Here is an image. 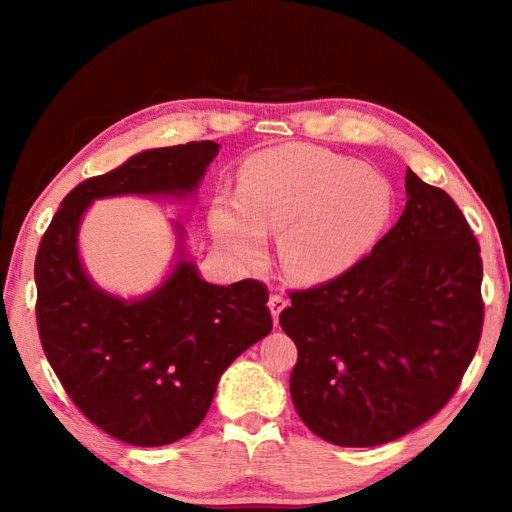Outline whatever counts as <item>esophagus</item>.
Listing matches in <instances>:
<instances>
[{
	"mask_svg": "<svg viewBox=\"0 0 512 512\" xmlns=\"http://www.w3.org/2000/svg\"><path fill=\"white\" fill-rule=\"evenodd\" d=\"M288 305V301L282 297V294H271V299H269V309H271V314H273V322L277 324V320H280V314H282V309Z\"/></svg>",
	"mask_w": 512,
	"mask_h": 512,
	"instance_id": "34e87169",
	"label": "esophagus"
}]
</instances>
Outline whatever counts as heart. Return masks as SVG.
Instances as JSON below:
<instances>
[{
  "label": "heart",
  "mask_w": 512,
  "mask_h": 512,
  "mask_svg": "<svg viewBox=\"0 0 512 512\" xmlns=\"http://www.w3.org/2000/svg\"><path fill=\"white\" fill-rule=\"evenodd\" d=\"M391 207L389 183L363 162L294 145L247 160L239 196L215 198L209 224L215 241L241 265L258 262L267 235L284 230L286 271L305 282H329L374 247Z\"/></svg>",
  "instance_id": "heart-1"
}]
</instances>
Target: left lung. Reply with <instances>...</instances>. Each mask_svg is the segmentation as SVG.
<instances>
[{"label": "left lung", "instance_id": "8db88e82", "mask_svg": "<svg viewBox=\"0 0 512 512\" xmlns=\"http://www.w3.org/2000/svg\"><path fill=\"white\" fill-rule=\"evenodd\" d=\"M408 203L371 254L335 280L290 292L280 314L299 359L301 421L337 446L406 436L457 391L483 331V260L444 190L406 170Z\"/></svg>", "mask_w": 512, "mask_h": 512}]
</instances>
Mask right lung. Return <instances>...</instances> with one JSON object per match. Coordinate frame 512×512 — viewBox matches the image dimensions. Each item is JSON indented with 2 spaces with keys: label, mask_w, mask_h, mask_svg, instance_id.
I'll return each mask as SVG.
<instances>
[{
  "label": "right lung",
  "mask_w": 512,
  "mask_h": 512,
  "mask_svg": "<svg viewBox=\"0 0 512 512\" xmlns=\"http://www.w3.org/2000/svg\"><path fill=\"white\" fill-rule=\"evenodd\" d=\"M218 151L213 141L149 149L85 179L61 200L38 247L36 320L46 359L74 406L126 444L164 446L200 425L224 369L271 333L269 290L258 280L209 284L181 258L147 297L119 299L85 273L79 224L98 198L194 192ZM175 228L181 245L183 228Z\"/></svg>",
  "instance_id": "add662e5"
}]
</instances>
